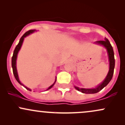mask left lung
Masks as SVG:
<instances>
[{"mask_svg":"<svg viewBox=\"0 0 125 125\" xmlns=\"http://www.w3.org/2000/svg\"><path fill=\"white\" fill-rule=\"evenodd\" d=\"M96 43L102 44L107 49V53H108L109 56V71L108 74H107L106 77L104 81L98 86L97 87L94 89H83V88H79L74 86L76 89L79 91L83 93V94H96L99 92L104 87L107 85L110 81H111L112 78L113 77V72H114V68H115V58H114V52H113V48L112 45L110 43V42L107 38H104V41H99L96 42Z\"/></svg>","mask_w":125,"mask_h":125,"instance_id":"obj_1","label":"left lung"}]
</instances>
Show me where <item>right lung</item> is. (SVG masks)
Segmentation results:
<instances>
[{
  "label": "right lung",
  "mask_w": 125,
  "mask_h": 125,
  "mask_svg": "<svg viewBox=\"0 0 125 125\" xmlns=\"http://www.w3.org/2000/svg\"><path fill=\"white\" fill-rule=\"evenodd\" d=\"M33 31H34L33 30H30V31H26V32L21 37V39H20L19 42L18 44L16 46V48L15 49V51H14V52H13V56H12V69H13V72L14 76H15V79H16V81H18L20 84H21V85H23V84L21 83V82H20L19 79L18 72H17L16 66V64L17 55H18V53L20 49H21V44H22V43H23V40H24V38H25L26 36H28L29 35H30V34L31 33L33 32ZM56 81L54 82V83L53 84H52L51 86L49 87V88L47 90H49V89H51V87H53V86L54 85V83H55ZM25 87L26 89H28V90H30V91H31V89H30L28 88V87H26V86H25Z\"/></svg>",
  "instance_id": "1"
}]
</instances>
